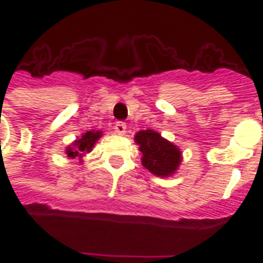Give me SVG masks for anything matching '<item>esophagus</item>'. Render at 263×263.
Instances as JSON below:
<instances>
[{
    "mask_svg": "<svg viewBox=\"0 0 263 263\" xmlns=\"http://www.w3.org/2000/svg\"><path fill=\"white\" fill-rule=\"evenodd\" d=\"M114 129L115 132L118 134V135H124L126 132V125L125 122H122V121H118L117 124L114 125Z\"/></svg>",
    "mask_w": 263,
    "mask_h": 263,
    "instance_id": "34e87169",
    "label": "esophagus"
}]
</instances>
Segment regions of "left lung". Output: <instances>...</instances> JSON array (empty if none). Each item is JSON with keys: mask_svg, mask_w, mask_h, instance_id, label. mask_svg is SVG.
<instances>
[{"mask_svg": "<svg viewBox=\"0 0 263 263\" xmlns=\"http://www.w3.org/2000/svg\"><path fill=\"white\" fill-rule=\"evenodd\" d=\"M135 141L142 152V165L156 176H171L182 160L177 146L152 129L138 132Z\"/></svg>", "mask_w": 263, "mask_h": 263, "instance_id": "obj_1", "label": "left lung"}]
</instances>
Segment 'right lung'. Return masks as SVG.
I'll return each instance as SVG.
<instances>
[{
    "mask_svg": "<svg viewBox=\"0 0 263 263\" xmlns=\"http://www.w3.org/2000/svg\"><path fill=\"white\" fill-rule=\"evenodd\" d=\"M101 137V132L100 131H87L86 134L81 135L80 139H77L71 146L67 148L66 154L71 159H76L79 158L80 159L81 156H84L87 152H90L91 148L94 146V143L97 141L98 138Z\"/></svg>",
    "mask_w": 263,
    "mask_h": 263,
    "instance_id": "add662e5",
    "label": "right lung"
}]
</instances>
